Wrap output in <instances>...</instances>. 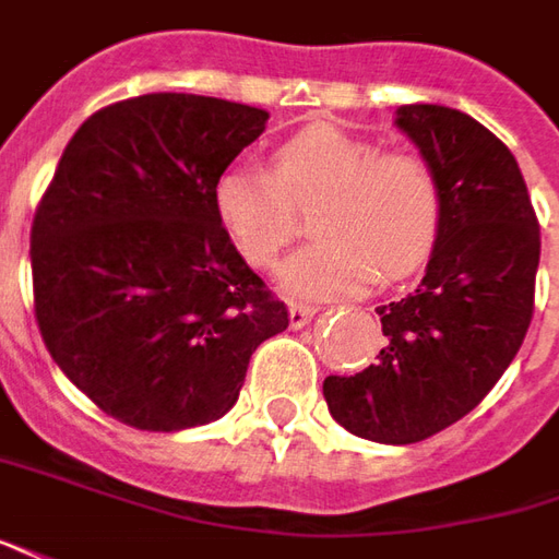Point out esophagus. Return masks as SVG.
<instances>
[{"label": "esophagus", "instance_id": "34e87169", "mask_svg": "<svg viewBox=\"0 0 559 559\" xmlns=\"http://www.w3.org/2000/svg\"><path fill=\"white\" fill-rule=\"evenodd\" d=\"M313 317H317V307H310V304H298V301L288 304V325H292V329H304V325H307Z\"/></svg>", "mask_w": 559, "mask_h": 559}]
</instances>
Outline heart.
<instances>
[{
    "instance_id": "obj_1",
    "label": "heart",
    "mask_w": 559,
    "mask_h": 559,
    "mask_svg": "<svg viewBox=\"0 0 559 559\" xmlns=\"http://www.w3.org/2000/svg\"><path fill=\"white\" fill-rule=\"evenodd\" d=\"M215 215L252 267H271L313 213L319 240L280 271V286L304 298H346L399 280L429 255L441 228V188L432 167L411 152L317 124L283 142L273 173L230 164L213 188Z\"/></svg>"
}]
</instances>
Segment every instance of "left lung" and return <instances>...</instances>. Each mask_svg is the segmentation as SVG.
<instances>
[{"label":"left lung","mask_w":559,"mask_h":559,"mask_svg":"<svg viewBox=\"0 0 559 559\" xmlns=\"http://www.w3.org/2000/svg\"><path fill=\"white\" fill-rule=\"evenodd\" d=\"M395 127L438 176L441 228L419 286L377 307V365L325 377L322 395L346 432L414 444L475 411L518 356L542 240L518 160L472 115L414 103Z\"/></svg>","instance_id":"left-lung-1"}]
</instances>
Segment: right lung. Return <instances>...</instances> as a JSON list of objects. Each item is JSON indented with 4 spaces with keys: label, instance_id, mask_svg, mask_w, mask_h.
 Wrapping results in <instances>:
<instances>
[{
    "label": "right lung",
    "instance_id": "add662e5",
    "mask_svg": "<svg viewBox=\"0 0 559 559\" xmlns=\"http://www.w3.org/2000/svg\"><path fill=\"white\" fill-rule=\"evenodd\" d=\"M267 111L145 94L94 111L69 140L29 234L41 341L109 417L179 432L225 417L249 359L288 329L215 215L222 169Z\"/></svg>",
    "mask_w": 559,
    "mask_h": 559
}]
</instances>
